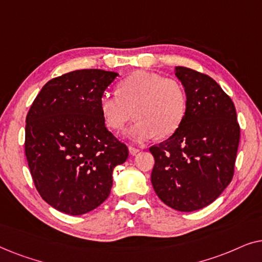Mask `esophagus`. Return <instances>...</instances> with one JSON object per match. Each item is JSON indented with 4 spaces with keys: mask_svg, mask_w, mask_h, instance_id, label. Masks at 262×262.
Returning a JSON list of instances; mask_svg holds the SVG:
<instances>
[{
    "mask_svg": "<svg viewBox=\"0 0 262 262\" xmlns=\"http://www.w3.org/2000/svg\"><path fill=\"white\" fill-rule=\"evenodd\" d=\"M128 151H130L131 155H136V154L139 152V149H138V148H135V146H132V145H130V146H128Z\"/></svg>",
    "mask_w": 262,
    "mask_h": 262,
    "instance_id": "esophagus-1",
    "label": "esophagus"
}]
</instances>
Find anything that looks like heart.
I'll return each instance as SVG.
<instances>
[{"mask_svg":"<svg viewBox=\"0 0 262 262\" xmlns=\"http://www.w3.org/2000/svg\"><path fill=\"white\" fill-rule=\"evenodd\" d=\"M118 94L105 93L100 99L103 121L119 131L131 119L137 121L126 130L135 142H144L157 135L168 137L180 127L187 110L185 89L177 80L148 71H135L117 85Z\"/></svg>","mask_w":262,"mask_h":262,"instance_id":"obj_1","label":"heart"}]
</instances>
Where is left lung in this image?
Instances as JSON below:
<instances>
[{
	"label": "left lung",
	"instance_id": "left-lung-1",
	"mask_svg": "<svg viewBox=\"0 0 262 262\" xmlns=\"http://www.w3.org/2000/svg\"><path fill=\"white\" fill-rule=\"evenodd\" d=\"M175 75L187 110L177 132L150 146L151 184L166 205L191 212L214 202L232 180L239 125L234 102L213 78L185 67Z\"/></svg>",
	"mask_w": 262,
	"mask_h": 262
}]
</instances>
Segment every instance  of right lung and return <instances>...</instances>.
<instances>
[{"label": "right lung", "mask_w": 262, "mask_h": 262, "mask_svg": "<svg viewBox=\"0 0 262 262\" xmlns=\"http://www.w3.org/2000/svg\"><path fill=\"white\" fill-rule=\"evenodd\" d=\"M118 76L100 69L75 70L50 80L26 117L25 154L39 194L71 216L105 202L114 167L127 146L105 126L100 99Z\"/></svg>", "instance_id": "add662e5"}]
</instances>
